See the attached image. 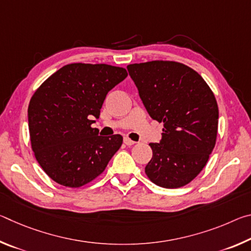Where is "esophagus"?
<instances>
[{"instance_id": "34e87169", "label": "esophagus", "mask_w": 251, "mask_h": 251, "mask_svg": "<svg viewBox=\"0 0 251 251\" xmlns=\"http://www.w3.org/2000/svg\"><path fill=\"white\" fill-rule=\"evenodd\" d=\"M124 143L126 144L127 146H131V145H134V144H135V142L131 141V139H129L128 137H124Z\"/></svg>"}]
</instances>
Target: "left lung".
<instances>
[{"mask_svg":"<svg viewBox=\"0 0 251 251\" xmlns=\"http://www.w3.org/2000/svg\"><path fill=\"white\" fill-rule=\"evenodd\" d=\"M150 116L164 128L159 143H151L147 177L164 188H179L206 166L218 129L214 93L196 71L172 61L127 66Z\"/></svg>","mask_w":251,"mask_h":251,"instance_id":"8db88e82","label":"left lung"}]
</instances>
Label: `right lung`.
<instances>
[{
    "mask_svg": "<svg viewBox=\"0 0 251 251\" xmlns=\"http://www.w3.org/2000/svg\"><path fill=\"white\" fill-rule=\"evenodd\" d=\"M123 67L74 63L45 80L29 100L32 150L40 166L57 184L77 188L95 179L120 150L121 135H99V118L107 93L124 80Z\"/></svg>",
    "mask_w": 251,
    "mask_h": 251,
    "instance_id": "obj_1",
    "label": "right lung"
}]
</instances>
